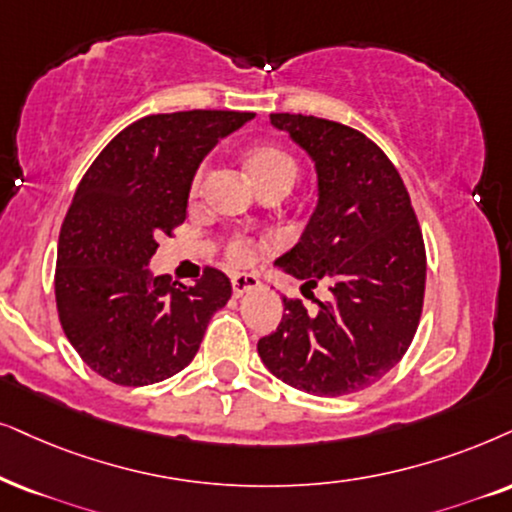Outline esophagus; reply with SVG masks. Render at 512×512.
<instances>
[{
  "label": "esophagus",
  "mask_w": 512,
  "mask_h": 512,
  "mask_svg": "<svg viewBox=\"0 0 512 512\" xmlns=\"http://www.w3.org/2000/svg\"><path fill=\"white\" fill-rule=\"evenodd\" d=\"M231 286H234V297H243L250 290L260 288V278L255 274H234L231 276Z\"/></svg>",
  "instance_id": "obj_1"
}]
</instances>
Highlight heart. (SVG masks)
<instances>
[{"instance_id": "b5f03b06", "label": "heart", "mask_w": 512, "mask_h": 512, "mask_svg": "<svg viewBox=\"0 0 512 512\" xmlns=\"http://www.w3.org/2000/svg\"><path fill=\"white\" fill-rule=\"evenodd\" d=\"M248 172L257 186L269 184V181H290L297 177V165L283 148L260 146L248 155ZM200 174L193 181V189H198ZM229 257L236 262H250L255 257V245L245 238H236L229 243Z\"/></svg>"}]
</instances>
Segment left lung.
Segmentation results:
<instances>
[{
  "mask_svg": "<svg viewBox=\"0 0 512 512\" xmlns=\"http://www.w3.org/2000/svg\"><path fill=\"white\" fill-rule=\"evenodd\" d=\"M271 125L312 158L316 208L300 241L274 262L331 297L307 312L283 297V319L257 342L278 380L316 397L373 385L416 335L425 245L409 191L390 158L357 129L314 115L271 113Z\"/></svg>",
  "mask_w": 512,
  "mask_h": 512,
  "instance_id": "8db88e82",
  "label": "left lung"
}]
</instances>
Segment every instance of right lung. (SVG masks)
Wrapping results in <instances>:
<instances>
[{"mask_svg":"<svg viewBox=\"0 0 512 512\" xmlns=\"http://www.w3.org/2000/svg\"><path fill=\"white\" fill-rule=\"evenodd\" d=\"M255 113L181 111L122 129L94 160L61 226L56 307L84 364L115 385L172 378L196 357L231 281L205 269L193 286L153 276L158 238L186 219L200 163Z\"/></svg>","mask_w":512,"mask_h":512,"instance_id":"1","label":"right lung"}]
</instances>
